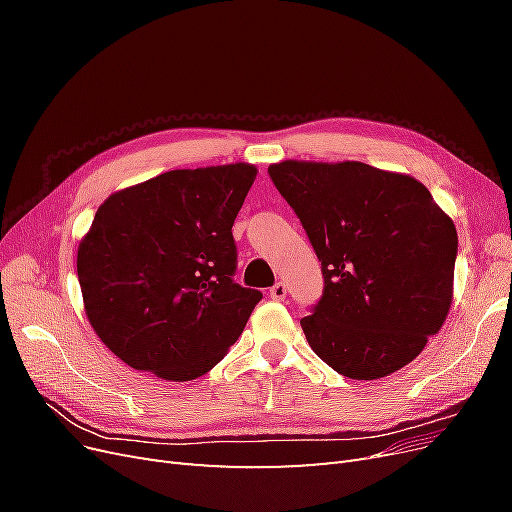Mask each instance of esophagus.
<instances>
[{"instance_id":"obj_1","label":"esophagus","mask_w":512,"mask_h":512,"mask_svg":"<svg viewBox=\"0 0 512 512\" xmlns=\"http://www.w3.org/2000/svg\"><path fill=\"white\" fill-rule=\"evenodd\" d=\"M269 294H271V299H275V301H282V299L286 297V284H284V282H277V284H273V286H271V290H269Z\"/></svg>"}]
</instances>
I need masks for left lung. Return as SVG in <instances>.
<instances>
[{
    "label": "left lung",
    "instance_id": "obj_1",
    "mask_svg": "<svg viewBox=\"0 0 512 512\" xmlns=\"http://www.w3.org/2000/svg\"><path fill=\"white\" fill-rule=\"evenodd\" d=\"M269 177L322 265V297L301 318L307 344L354 380L414 361L453 301V220L421 181L363 162L286 160Z\"/></svg>",
    "mask_w": 512,
    "mask_h": 512
}]
</instances>
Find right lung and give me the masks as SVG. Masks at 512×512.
I'll list each match as a JSON object with an SVG mask.
<instances>
[{
    "instance_id": "obj_1",
    "label": "right lung",
    "mask_w": 512,
    "mask_h": 512,
    "mask_svg": "<svg viewBox=\"0 0 512 512\" xmlns=\"http://www.w3.org/2000/svg\"><path fill=\"white\" fill-rule=\"evenodd\" d=\"M252 164L168 170L104 200L76 271L91 327L123 363L185 382L218 365L262 292L243 288L232 224Z\"/></svg>"
}]
</instances>
